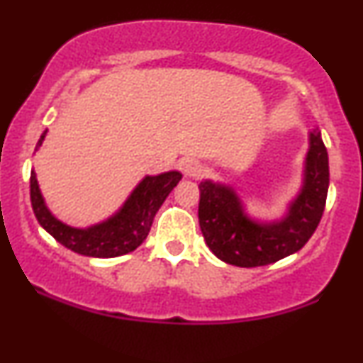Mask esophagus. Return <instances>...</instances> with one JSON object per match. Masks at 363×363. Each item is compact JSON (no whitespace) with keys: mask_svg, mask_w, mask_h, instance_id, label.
<instances>
[{"mask_svg":"<svg viewBox=\"0 0 363 363\" xmlns=\"http://www.w3.org/2000/svg\"><path fill=\"white\" fill-rule=\"evenodd\" d=\"M182 172H184V176L187 177H198L199 172H201V165H199L198 160H194V158H186V160L182 162Z\"/></svg>","mask_w":363,"mask_h":363,"instance_id":"1","label":"esophagus"}]
</instances>
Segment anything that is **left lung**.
Returning a JSON list of instances; mask_svg holds the SVG:
<instances>
[{
    "mask_svg": "<svg viewBox=\"0 0 363 363\" xmlns=\"http://www.w3.org/2000/svg\"><path fill=\"white\" fill-rule=\"evenodd\" d=\"M328 186V152L318 129L311 133L301 193L280 222H254L232 187L201 182L198 216L206 245L218 259L240 268L272 264L301 251L320 222Z\"/></svg>",
    "mask_w": 363,
    "mask_h": 363,
    "instance_id": "1",
    "label": "left lung"
}]
</instances>
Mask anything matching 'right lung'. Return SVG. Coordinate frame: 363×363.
Masks as SVG:
<instances>
[{"instance_id": "obj_1", "label": "right lung", "mask_w": 363, "mask_h": 363, "mask_svg": "<svg viewBox=\"0 0 363 363\" xmlns=\"http://www.w3.org/2000/svg\"><path fill=\"white\" fill-rule=\"evenodd\" d=\"M45 133L48 131L43 133L35 150L43 145ZM181 179L182 176L176 170L145 177L118 213L90 228H73L54 218L44 205L34 170L30 172V201L39 223L65 247L90 257H118L143 244L158 208Z\"/></svg>"}]
</instances>
